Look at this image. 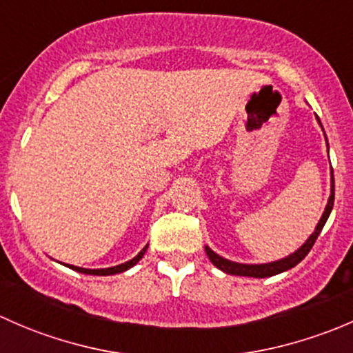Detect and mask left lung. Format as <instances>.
I'll return each mask as SVG.
<instances>
[{
  "label": "left lung",
  "instance_id": "1",
  "mask_svg": "<svg viewBox=\"0 0 353 353\" xmlns=\"http://www.w3.org/2000/svg\"><path fill=\"white\" fill-rule=\"evenodd\" d=\"M319 124H321V123H319ZM333 203H334V179L331 177V194H330V199H328V205H326L325 213H323V216H321V220H319L318 227H316L314 234H311V237L305 241L304 245H302L301 249H297L294 254L287 256V258L280 259V261L266 263V265H241V263H234V261H229V259L222 258V256H219L216 252H213L210 248H205V251H206V254H208L210 261H212L213 265H215L219 270L229 273V275L252 276V279H265V276L279 275V273L287 272V270L294 268L295 265H299V263H301L302 259L307 256V252L311 251L312 245H314V243H316V239H318V236L321 234V230H323V227H325L326 220H328L331 208H333Z\"/></svg>",
  "mask_w": 353,
  "mask_h": 353
}]
</instances>
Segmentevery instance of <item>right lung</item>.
I'll use <instances>...</instances> for the list:
<instances>
[{
	"label": "right lung",
	"instance_id": "1",
	"mask_svg": "<svg viewBox=\"0 0 353 353\" xmlns=\"http://www.w3.org/2000/svg\"><path fill=\"white\" fill-rule=\"evenodd\" d=\"M147 248L148 245H145L143 249H141L140 252H138V256H134L133 259H131V261H126V263H123V265H117V266H112V268H104V270H87V268H78V266H70V268H73V270H77V272H80V273H85V275H99V276H105V275H116V273H121V272H126V270H130L131 266H134L137 265L138 261H140L141 258H143V254H145V251H147Z\"/></svg>",
	"mask_w": 353,
	"mask_h": 353
}]
</instances>
